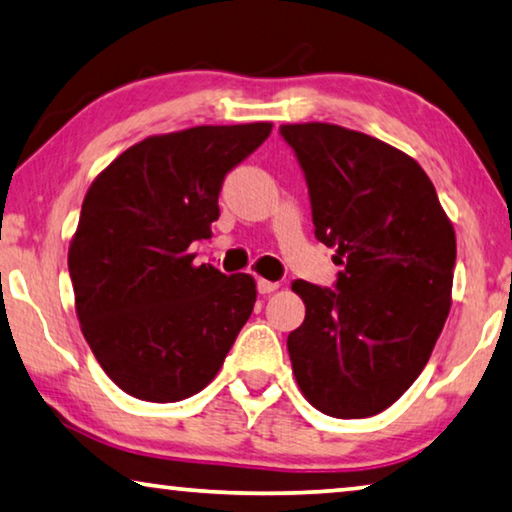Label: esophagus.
I'll use <instances>...</instances> for the list:
<instances>
[{
  "label": "esophagus",
  "instance_id": "1",
  "mask_svg": "<svg viewBox=\"0 0 512 512\" xmlns=\"http://www.w3.org/2000/svg\"><path fill=\"white\" fill-rule=\"evenodd\" d=\"M278 287H280L278 282H271V280H264V278L257 280V292L259 294H271V292H276Z\"/></svg>",
  "mask_w": 512,
  "mask_h": 512
}]
</instances>
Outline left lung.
I'll list each match as a JSON object with an SVG mask.
<instances>
[{
  "mask_svg": "<svg viewBox=\"0 0 512 512\" xmlns=\"http://www.w3.org/2000/svg\"><path fill=\"white\" fill-rule=\"evenodd\" d=\"M280 133L305 172L315 236L345 266L335 289L292 282L305 303L287 338L296 384L326 416H375L421 375L451 312L453 223L391 144L322 121Z\"/></svg>",
  "mask_w": 512,
  "mask_h": 512,
  "instance_id": "left-lung-1",
  "label": "left lung"
}]
</instances>
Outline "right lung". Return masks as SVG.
<instances>
[{"label":"right lung","instance_id":"right-lung-1","mask_svg":"<svg viewBox=\"0 0 512 512\" xmlns=\"http://www.w3.org/2000/svg\"><path fill=\"white\" fill-rule=\"evenodd\" d=\"M273 124L195 126L151 135L91 181L68 246L87 345L121 391L179 402L218 375L257 299L255 278L195 266L225 174Z\"/></svg>","mask_w":512,"mask_h":512}]
</instances>
